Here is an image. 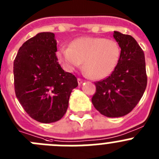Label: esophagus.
Here are the masks:
<instances>
[{"mask_svg":"<svg viewBox=\"0 0 159 159\" xmlns=\"http://www.w3.org/2000/svg\"><path fill=\"white\" fill-rule=\"evenodd\" d=\"M83 82H84V80H83L82 79L78 78V84H79V85H80V84H82Z\"/></svg>","mask_w":159,"mask_h":159,"instance_id":"obj_1","label":"esophagus"}]
</instances>
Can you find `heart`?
<instances>
[{
    "label": "heart",
    "instance_id": "b5f03b06",
    "mask_svg": "<svg viewBox=\"0 0 159 159\" xmlns=\"http://www.w3.org/2000/svg\"><path fill=\"white\" fill-rule=\"evenodd\" d=\"M120 56L116 40L102 37L83 36L73 40L69 48H61L57 53L60 62L67 71L80 67L95 80H101L112 72Z\"/></svg>",
    "mask_w": 159,
    "mask_h": 159
}]
</instances>
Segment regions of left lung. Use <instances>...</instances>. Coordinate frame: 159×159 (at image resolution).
<instances>
[{"label": "left lung", "instance_id": "1", "mask_svg": "<svg viewBox=\"0 0 159 159\" xmlns=\"http://www.w3.org/2000/svg\"><path fill=\"white\" fill-rule=\"evenodd\" d=\"M114 38L121 48L118 64L111 75L95 83L92 102L97 111L111 118L130 113L139 102L147 84L144 52L129 35L115 31Z\"/></svg>", "mask_w": 159, "mask_h": 159}]
</instances>
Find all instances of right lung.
Instances as JSON below:
<instances>
[{
  "instance_id": "add662e5",
  "label": "right lung",
  "mask_w": 159,
  "mask_h": 159,
  "mask_svg": "<svg viewBox=\"0 0 159 159\" xmlns=\"http://www.w3.org/2000/svg\"><path fill=\"white\" fill-rule=\"evenodd\" d=\"M52 32H40L22 44L13 63L15 93L31 118L43 123L60 120L66 113L76 77L64 71L56 56Z\"/></svg>"
}]
</instances>
